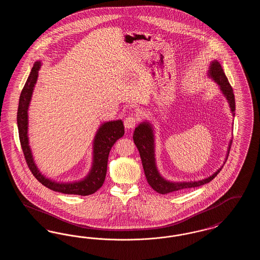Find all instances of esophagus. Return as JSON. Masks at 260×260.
I'll return each mask as SVG.
<instances>
[{"mask_svg": "<svg viewBox=\"0 0 260 260\" xmlns=\"http://www.w3.org/2000/svg\"><path fill=\"white\" fill-rule=\"evenodd\" d=\"M137 124V118L135 116H128L125 120H124V126L127 129H133Z\"/></svg>", "mask_w": 260, "mask_h": 260, "instance_id": "34e87169", "label": "esophagus"}]
</instances>
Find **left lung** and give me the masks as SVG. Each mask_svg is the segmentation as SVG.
<instances>
[{"label": "left lung", "instance_id": "obj_1", "mask_svg": "<svg viewBox=\"0 0 260 260\" xmlns=\"http://www.w3.org/2000/svg\"><path fill=\"white\" fill-rule=\"evenodd\" d=\"M208 76L219 86L223 95L226 98L228 103H229L232 115L234 117L236 106L233 88L230 86L228 79L223 71L222 67L217 60L210 62ZM133 137H134L135 144L139 151V155H140L142 166L144 169V173H145L149 185L160 194H169V193H173L176 191L185 190L189 188H195V187L207 184L210 182L222 169L223 166L212 175H210L205 179L198 180V181H188V182H186V181L185 182L169 181L161 176L157 169L156 159H155V137H154V129H153L152 124L147 121L142 122L141 124H138L135 129ZM231 144H232V140L229 143L228 152H227L228 154L230 151Z\"/></svg>", "mask_w": 260, "mask_h": 260}]
</instances>
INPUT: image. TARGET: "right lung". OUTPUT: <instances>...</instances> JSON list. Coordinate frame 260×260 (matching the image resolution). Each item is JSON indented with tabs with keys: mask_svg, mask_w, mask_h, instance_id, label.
I'll return each mask as SVG.
<instances>
[{
	"mask_svg": "<svg viewBox=\"0 0 260 260\" xmlns=\"http://www.w3.org/2000/svg\"><path fill=\"white\" fill-rule=\"evenodd\" d=\"M41 68V61L35 62L30 75L25 83L23 89L20 93L18 110H17V126L18 135L21 144V148L24 154L26 162L36 177L39 182L50 190L55 192H60L63 194L70 195H81L87 196L96 192L102 186L106 172H107V162L108 156L112 146L115 142L124 136V124L122 120L105 122L99 126L96 135L93 139V157L92 166L87 176L75 182H57L46 177L39 171V169L34 161L32 151L29 146L28 138V108L32 99L33 90L37 83L39 70Z\"/></svg>",
	"mask_w": 260,
	"mask_h": 260,
	"instance_id": "add662e5",
	"label": "right lung"
}]
</instances>
